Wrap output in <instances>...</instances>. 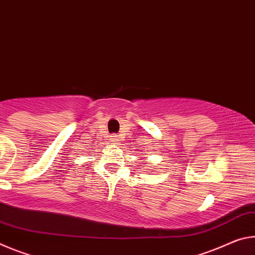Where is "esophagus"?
Masks as SVG:
<instances>
[{"mask_svg":"<svg viewBox=\"0 0 255 255\" xmlns=\"http://www.w3.org/2000/svg\"><path fill=\"white\" fill-rule=\"evenodd\" d=\"M111 139H112L113 141H116V140H118V135H112Z\"/></svg>","mask_w":255,"mask_h":255,"instance_id":"obj_1","label":"esophagus"}]
</instances>
